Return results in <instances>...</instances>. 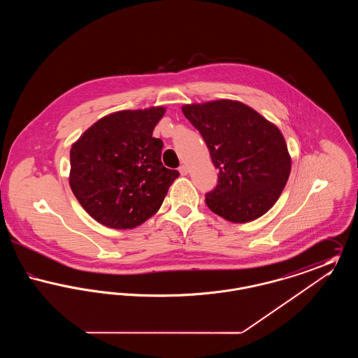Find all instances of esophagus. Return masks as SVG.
<instances>
[{
  "label": "esophagus",
  "mask_w": 358,
  "mask_h": 358,
  "mask_svg": "<svg viewBox=\"0 0 358 358\" xmlns=\"http://www.w3.org/2000/svg\"><path fill=\"white\" fill-rule=\"evenodd\" d=\"M178 171L181 173V176H187V165H181L180 168H178Z\"/></svg>",
  "instance_id": "1"
}]
</instances>
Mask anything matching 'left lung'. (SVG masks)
<instances>
[{"mask_svg": "<svg viewBox=\"0 0 358 358\" xmlns=\"http://www.w3.org/2000/svg\"><path fill=\"white\" fill-rule=\"evenodd\" d=\"M182 113L204 138L219 171L217 185L205 194L208 208L232 222L264 215L279 199L291 171L279 129L235 101L185 104Z\"/></svg>", "mask_w": 358, "mask_h": 358, "instance_id": "left-lung-1", "label": "left lung"}]
</instances>
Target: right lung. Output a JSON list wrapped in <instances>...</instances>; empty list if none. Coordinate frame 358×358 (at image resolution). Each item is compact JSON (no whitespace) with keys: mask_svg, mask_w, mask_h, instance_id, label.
I'll use <instances>...</instances> for the list:
<instances>
[{"mask_svg":"<svg viewBox=\"0 0 358 358\" xmlns=\"http://www.w3.org/2000/svg\"><path fill=\"white\" fill-rule=\"evenodd\" d=\"M164 114V107L110 114L72 145L69 187L96 222L136 228L161 208L180 176L162 165L164 142L153 136Z\"/></svg>","mask_w":358,"mask_h":358,"instance_id":"add662e5","label":"right lung"}]
</instances>
